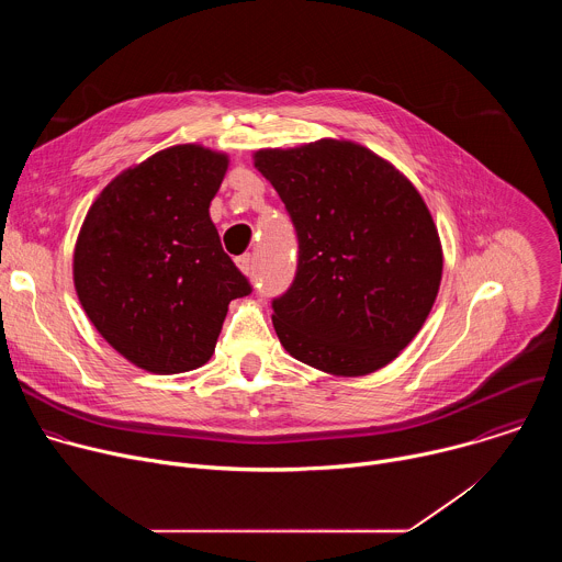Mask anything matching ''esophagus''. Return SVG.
I'll return each mask as SVG.
<instances>
[{"label":"esophagus","instance_id":"obj_1","mask_svg":"<svg viewBox=\"0 0 562 562\" xmlns=\"http://www.w3.org/2000/svg\"><path fill=\"white\" fill-rule=\"evenodd\" d=\"M235 265L239 267V271H243V273H247V276H251V271H254V258H251L249 254H245V256H239V258L235 260Z\"/></svg>","mask_w":562,"mask_h":562}]
</instances>
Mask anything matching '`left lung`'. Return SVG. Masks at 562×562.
<instances>
[{
  "label": "left lung",
  "instance_id": "left-lung-1",
  "mask_svg": "<svg viewBox=\"0 0 562 562\" xmlns=\"http://www.w3.org/2000/svg\"><path fill=\"white\" fill-rule=\"evenodd\" d=\"M297 235L291 286L273 297V327L300 362L336 375L389 364L425 325L442 249L414 184L353 142L258 150Z\"/></svg>",
  "mask_w": 562,
  "mask_h": 562
}]
</instances>
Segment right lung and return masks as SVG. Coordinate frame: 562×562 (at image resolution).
I'll list each match as a JSON object with an SVG mask.
<instances>
[{"instance_id":"right-lung-1","label":"right lung","mask_w":562,"mask_h":562,"mask_svg":"<svg viewBox=\"0 0 562 562\" xmlns=\"http://www.w3.org/2000/svg\"><path fill=\"white\" fill-rule=\"evenodd\" d=\"M228 159L195 144L159 150L117 176L79 231L72 278L102 338L153 373L202 367L228 302L251 282L209 215Z\"/></svg>"}]
</instances>
